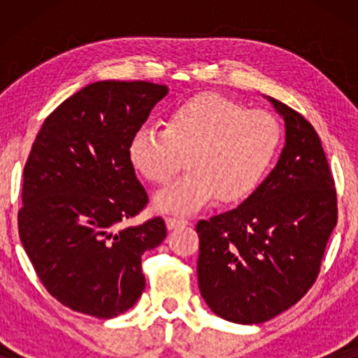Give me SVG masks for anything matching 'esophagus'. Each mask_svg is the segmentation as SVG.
<instances>
[{
	"mask_svg": "<svg viewBox=\"0 0 358 358\" xmlns=\"http://www.w3.org/2000/svg\"><path fill=\"white\" fill-rule=\"evenodd\" d=\"M189 222L185 218H176V217H168L166 218V227L168 229H174V228H179V227H185Z\"/></svg>",
	"mask_w": 358,
	"mask_h": 358,
	"instance_id": "1",
	"label": "esophagus"
}]
</instances>
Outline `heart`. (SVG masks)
Wrapping results in <instances>:
<instances>
[{"label":"heart","instance_id":"obj_1","mask_svg":"<svg viewBox=\"0 0 358 358\" xmlns=\"http://www.w3.org/2000/svg\"><path fill=\"white\" fill-rule=\"evenodd\" d=\"M282 143L278 122L222 94L205 92L179 102L166 129L141 125L129 141V159L153 184H166L182 168L189 173L155 195V208L190 215L215 195L223 203L246 200L271 171Z\"/></svg>","mask_w":358,"mask_h":358}]
</instances>
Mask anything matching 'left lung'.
<instances>
[{
    "instance_id": "left-lung-1",
    "label": "left lung",
    "mask_w": 358,
    "mask_h": 358,
    "mask_svg": "<svg viewBox=\"0 0 358 358\" xmlns=\"http://www.w3.org/2000/svg\"><path fill=\"white\" fill-rule=\"evenodd\" d=\"M267 101L285 122L275 168L241 205L195 227L200 295L238 324L268 321L301 300L337 223L334 179L316 130L283 102Z\"/></svg>"
}]
</instances>
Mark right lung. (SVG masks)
Here are the masks:
<instances>
[{
	"label": "right lung",
	"instance_id": "obj_1",
	"mask_svg": "<svg viewBox=\"0 0 358 358\" xmlns=\"http://www.w3.org/2000/svg\"><path fill=\"white\" fill-rule=\"evenodd\" d=\"M168 86L91 83L43 122L26 168L19 236L38 278L73 311L110 320L145 290L141 256L166 238L163 218L119 229L148 195L129 141Z\"/></svg>",
	"mask_w": 358,
	"mask_h": 358
}]
</instances>
